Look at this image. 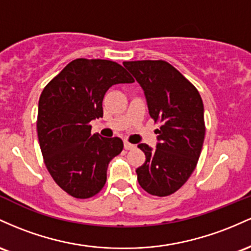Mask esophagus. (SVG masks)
<instances>
[{
  "instance_id": "obj_1",
  "label": "esophagus",
  "mask_w": 251,
  "mask_h": 251,
  "mask_svg": "<svg viewBox=\"0 0 251 251\" xmlns=\"http://www.w3.org/2000/svg\"><path fill=\"white\" fill-rule=\"evenodd\" d=\"M125 148L126 149H134L135 148V145H133V143H130V142H128V141H125Z\"/></svg>"
}]
</instances>
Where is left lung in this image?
Wrapping results in <instances>:
<instances>
[{"mask_svg":"<svg viewBox=\"0 0 251 251\" xmlns=\"http://www.w3.org/2000/svg\"><path fill=\"white\" fill-rule=\"evenodd\" d=\"M145 91L156 129V149L137 147L146 161L136 170L140 186L151 196L176 192L196 168L205 137L204 104L196 86L165 60L125 61Z\"/></svg>","mask_w":251,"mask_h":251,"instance_id":"left-lung-1","label":"left lung"}]
</instances>
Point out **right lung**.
Masks as SVG:
<instances>
[{
    "label": "right lung",
    "mask_w": 251,
    "mask_h": 251,
    "mask_svg": "<svg viewBox=\"0 0 251 251\" xmlns=\"http://www.w3.org/2000/svg\"><path fill=\"white\" fill-rule=\"evenodd\" d=\"M133 81L115 61L79 58L42 90L36 120L41 153L50 176L70 196L91 198L105 185L108 165L122 151L123 141L91 134L90 122L103 117L110 86Z\"/></svg>",
    "instance_id": "add662e5"
}]
</instances>
